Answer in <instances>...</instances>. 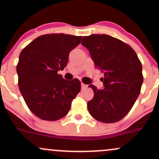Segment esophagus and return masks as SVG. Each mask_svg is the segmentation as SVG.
Here are the masks:
<instances>
[{
    "mask_svg": "<svg viewBox=\"0 0 159 159\" xmlns=\"http://www.w3.org/2000/svg\"><path fill=\"white\" fill-rule=\"evenodd\" d=\"M87 87V85L84 84V83H81V89L82 90H84V89H86Z\"/></svg>",
    "mask_w": 159,
    "mask_h": 159,
    "instance_id": "34e87169",
    "label": "esophagus"
}]
</instances>
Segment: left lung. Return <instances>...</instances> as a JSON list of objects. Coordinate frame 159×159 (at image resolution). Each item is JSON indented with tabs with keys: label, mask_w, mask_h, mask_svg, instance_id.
Here are the masks:
<instances>
[{
	"label": "left lung",
	"mask_w": 159,
	"mask_h": 159,
	"mask_svg": "<svg viewBox=\"0 0 159 159\" xmlns=\"http://www.w3.org/2000/svg\"><path fill=\"white\" fill-rule=\"evenodd\" d=\"M81 45L90 53L95 67L105 72L104 87L90 84L94 96L87 109L94 119L105 123L121 120L136 102L143 81L142 65L134 49L121 40L106 35L84 36Z\"/></svg>",
	"instance_id": "left-lung-1"
}]
</instances>
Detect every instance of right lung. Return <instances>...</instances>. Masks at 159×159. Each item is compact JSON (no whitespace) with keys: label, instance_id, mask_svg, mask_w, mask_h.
I'll return each mask as SVG.
<instances>
[{"label":"right lung","instance_id":"right-lung-1","mask_svg":"<svg viewBox=\"0 0 159 159\" xmlns=\"http://www.w3.org/2000/svg\"><path fill=\"white\" fill-rule=\"evenodd\" d=\"M81 39L69 34H45L20 53L16 66L20 92L28 108L39 119L55 121L64 117L81 90L79 80L69 81L57 72L65 68L69 53Z\"/></svg>","mask_w":159,"mask_h":159}]
</instances>
